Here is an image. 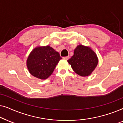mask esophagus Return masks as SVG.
Here are the masks:
<instances>
[{
	"label": "esophagus",
	"instance_id": "34e87169",
	"mask_svg": "<svg viewBox=\"0 0 123 123\" xmlns=\"http://www.w3.org/2000/svg\"><path fill=\"white\" fill-rule=\"evenodd\" d=\"M63 58L64 59H65V60H68L69 58V56H65V57H63Z\"/></svg>",
	"mask_w": 123,
	"mask_h": 123
}]
</instances>
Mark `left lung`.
Masks as SVG:
<instances>
[{
  "instance_id": "obj_1",
  "label": "left lung",
  "mask_w": 123,
  "mask_h": 123,
  "mask_svg": "<svg viewBox=\"0 0 123 123\" xmlns=\"http://www.w3.org/2000/svg\"><path fill=\"white\" fill-rule=\"evenodd\" d=\"M68 62L77 74L86 77L90 75L96 67L98 58L90 47L80 45L75 49L74 55Z\"/></svg>"
}]
</instances>
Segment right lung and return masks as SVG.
<instances>
[{
    "label": "right lung",
    "instance_id": "add662e5",
    "mask_svg": "<svg viewBox=\"0 0 123 123\" xmlns=\"http://www.w3.org/2000/svg\"><path fill=\"white\" fill-rule=\"evenodd\" d=\"M61 59L59 53L49 45L38 46L28 56L27 66L33 76L46 80L51 75Z\"/></svg>",
    "mask_w": 123,
    "mask_h": 123
}]
</instances>
